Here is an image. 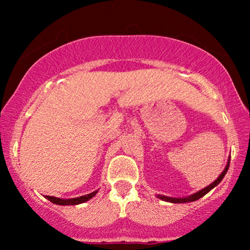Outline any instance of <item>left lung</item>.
Returning <instances> with one entry per match:
<instances>
[{
	"mask_svg": "<svg viewBox=\"0 0 250 250\" xmlns=\"http://www.w3.org/2000/svg\"><path fill=\"white\" fill-rule=\"evenodd\" d=\"M230 158L231 157H229V160H228V164L227 166H225V168L223 172L220 174V176L217 177L216 180L214 181L213 183H210L209 186H207L206 188H204V189H201L198 191V192H194L192 194H190V196H187V197H183V198H175V197H168V196H163V194H157V198H159L160 200H164V201H167V203H173V204H186V203H192V201H196L198 199H200L201 197H204L205 194L209 192L211 189H214L215 187L217 186V184L221 183V181L223 180V177L225 174H227L228 169H229V166H230Z\"/></svg>",
	"mask_w": 250,
	"mask_h": 250,
	"instance_id": "left-lung-1",
	"label": "left lung"
}]
</instances>
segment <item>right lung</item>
Returning a JSON list of instances; mask_svg holds the SVG:
<instances>
[{
	"label": "right lung",
	"instance_id": "1",
	"mask_svg": "<svg viewBox=\"0 0 250 250\" xmlns=\"http://www.w3.org/2000/svg\"><path fill=\"white\" fill-rule=\"evenodd\" d=\"M99 190H95L93 192L85 194V196H81L77 198H70V199H62V198H57V197H52V196H45L47 200H50L51 203L56 204V205H60V206H71V205H80L83 204L85 201L90 200L93 198L95 194L98 193Z\"/></svg>",
	"mask_w": 250,
	"mask_h": 250
}]
</instances>
